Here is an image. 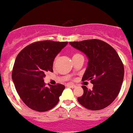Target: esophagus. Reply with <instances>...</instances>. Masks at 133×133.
I'll return each instance as SVG.
<instances>
[{
	"label": "esophagus",
	"mask_w": 133,
	"mask_h": 133,
	"mask_svg": "<svg viewBox=\"0 0 133 133\" xmlns=\"http://www.w3.org/2000/svg\"><path fill=\"white\" fill-rule=\"evenodd\" d=\"M66 87H70V88H75V85L71 84H68L66 85Z\"/></svg>",
	"instance_id": "esophagus-1"
}]
</instances>
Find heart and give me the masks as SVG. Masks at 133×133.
Masks as SVG:
<instances>
[{
  "label": "heart",
  "mask_w": 133,
  "mask_h": 133,
  "mask_svg": "<svg viewBox=\"0 0 133 133\" xmlns=\"http://www.w3.org/2000/svg\"><path fill=\"white\" fill-rule=\"evenodd\" d=\"M76 55H78V54H74V55H73V56H76Z\"/></svg>",
  "instance_id": "obj_1"
}]
</instances>
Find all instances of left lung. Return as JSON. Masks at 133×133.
Segmentation results:
<instances>
[{"label": "left lung", "instance_id": "1", "mask_svg": "<svg viewBox=\"0 0 133 133\" xmlns=\"http://www.w3.org/2000/svg\"><path fill=\"white\" fill-rule=\"evenodd\" d=\"M69 43L87 56L88 66L82 81L91 80L93 84L92 90L82 87L84 94L77 101L89 110L105 109L118 95L123 82L124 68L119 56L110 44L97 39Z\"/></svg>", "mask_w": 133, "mask_h": 133}]
</instances>
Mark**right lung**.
<instances>
[{"label":"right lung","mask_w":133,"mask_h":133,"mask_svg":"<svg viewBox=\"0 0 133 133\" xmlns=\"http://www.w3.org/2000/svg\"><path fill=\"white\" fill-rule=\"evenodd\" d=\"M68 42L44 40L24 47L17 56L13 67L12 80L18 94L32 110L44 112L53 109L65 87L60 84L45 86L46 72H53L56 56Z\"/></svg>","instance_id":"right-lung-1"}]
</instances>
